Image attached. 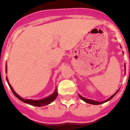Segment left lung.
Wrapping results in <instances>:
<instances>
[{
    "label": "left lung",
    "instance_id": "obj_1",
    "mask_svg": "<svg viewBox=\"0 0 130 130\" xmlns=\"http://www.w3.org/2000/svg\"><path fill=\"white\" fill-rule=\"evenodd\" d=\"M124 66H124V68H125V71H126V64H124ZM119 90H117V91L114 94L112 95V96H111V97L109 98H108V99H107L106 100L104 101V102H97V101L93 100L87 99V98H84V97H83V96H81V95H80V94H79V98H81V99L82 100H83L84 102H86V103H88V104H92V105H100V104H104V103H105V102H108V101H109L110 100L112 99V98L114 97V96H115L116 94H117V92H119Z\"/></svg>",
    "mask_w": 130,
    "mask_h": 130
}]
</instances>
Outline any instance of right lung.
Masks as SVG:
<instances>
[{"label": "right lung", "mask_w": 130, "mask_h": 130, "mask_svg": "<svg viewBox=\"0 0 130 130\" xmlns=\"http://www.w3.org/2000/svg\"><path fill=\"white\" fill-rule=\"evenodd\" d=\"M7 64V63H6ZM6 73H7V65H6ZM6 81L8 82L9 87H10V89L11 90V91L13 92V94L18 98V99L20 100L21 102H24V103H26L27 104H29V105H33V106H36V107H42L45 106V105H47L48 104H50L51 103H52L55 99L57 97V95H58V91H57V88H55V91L52 94H51L50 96H47V97L43 99L42 100H30V99H24L23 98H21V96H19V95L14 91V90L13 89L12 87L10 85V84L9 83L8 79L6 76Z\"/></svg>", "instance_id": "obj_1"}]
</instances>
